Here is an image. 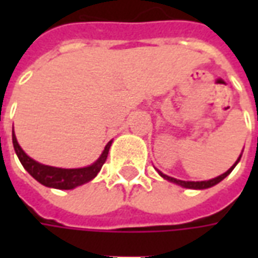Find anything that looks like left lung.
<instances>
[{"label": "left lung", "mask_w": 258, "mask_h": 258, "mask_svg": "<svg viewBox=\"0 0 258 258\" xmlns=\"http://www.w3.org/2000/svg\"><path fill=\"white\" fill-rule=\"evenodd\" d=\"M239 160H240V156H239V159H238V160H236V163H235L232 167L228 170L227 173L221 174V175H218V177H216V178L209 179V181H198V182H194V181H181V179H175V178H173V177H168V175L160 173V171H159V174L162 175L163 178L168 179V181H171V182H175V184L181 185V186H184V188H189V189H206V188H210V186H214V185L218 184L220 181H222V179L225 178L228 174L232 171L233 167H235V166L238 164Z\"/></svg>", "instance_id": "obj_1"}]
</instances>
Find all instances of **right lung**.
Instances as JSON below:
<instances>
[{"label":"right lung","mask_w":258,"mask_h":258,"mask_svg":"<svg viewBox=\"0 0 258 258\" xmlns=\"http://www.w3.org/2000/svg\"><path fill=\"white\" fill-rule=\"evenodd\" d=\"M12 142H14L15 152L19 157L22 166L27 170V173L30 174L33 178H36L40 184L49 186V188H56V189H73L76 186L85 184L92 178H95L96 174L101 171L102 166L106 162L107 153H109V149L112 145V141H110L105 146V151L101 155V157L88 167L56 168L40 164L36 160H33L31 157L27 156L18 144L15 133H12Z\"/></svg>","instance_id":"1"}]
</instances>
